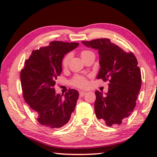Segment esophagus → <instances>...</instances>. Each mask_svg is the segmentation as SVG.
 <instances>
[{
  "label": "esophagus",
  "instance_id": "obj_1",
  "mask_svg": "<svg viewBox=\"0 0 157 157\" xmlns=\"http://www.w3.org/2000/svg\"><path fill=\"white\" fill-rule=\"evenodd\" d=\"M85 94H86V92L83 91H81L80 92H79V96H80V97H83Z\"/></svg>",
  "mask_w": 157,
  "mask_h": 157
}]
</instances>
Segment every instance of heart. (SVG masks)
Masks as SVG:
<instances>
[{
  "instance_id": "1",
  "label": "heart",
  "mask_w": 157,
  "mask_h": 157,
  "mask_svg": "<svg viewBox=\"0 0 157 157\" xmlns=\"http://www.w3.org/2000/svg\"><path fill=\"white\" fill-rule=\"evenodd\" d=\"M88 52H89V51H83L81 53V56L82 57L83 56H84L86 53H87ZM71 59V54L68 53V54L66 55L65 57L63 58V61H62V64H63V66H66L68 65V61ZM72 83L74 86H76L77 87L79 88H85L88 85V82L84 77L83 76H75L72 80Z\"/></svg>"
}]
</instances>
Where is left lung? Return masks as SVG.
I'll return each instance as SVG.
<instances>
[{"instance_id":"1","label":"left lung","mask_w":157,"mask_h":157,"mask_svg":"<svg viewBox=\"0 0 157 157\" xmlns=\"http://www.w3.org/2000/svg\"><path fill=\"white\" fill-rule=\"evenodd\" d=\"M82 44L98 50L100 69L96 78L109 81L107 93L95 91L96 117L109 126L121 124L134 111L141 89V71L136 57L108 38L82 41Z\"/></svg>"}]
</instances>
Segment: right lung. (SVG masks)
I'll return each instance as SVG.
<instances>
[{"instance_id":"obj_1","label":"right lung","mask_w":157,"mask_h":157,"mask_svg":"<svg viewBox=\"0 0 157 157\" xmlns=\"http://www.w3.org/2000/svg\"><path fill=\"white\" fill-rule=\"evenodd\" d=\"M78 43L52 41L48 46L33 51L21 72L23 98L37 113V120L49 128H60L69 121L78 98L75 89L56 94L57 76L62 72V61L66 53L78 46Z\"/></svg>"}]
</instances>
